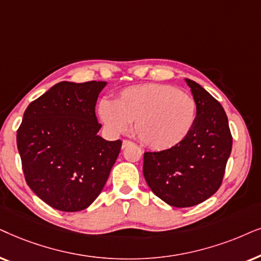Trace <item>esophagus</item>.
<instances>
[{
	"mask_svg": "<svg viewBox=\"0 0 261 261\" xmlns=\"http://www.w3.org/2000/svg\"><path fill=\"white\" fill-rule=\"evenodd\" d=\"M131 144H133V142H131V141L124 140V141H123V144H121V148H123V149H125V148H126V147H128V145H131Z\"/></svg>",
	"mask_w": 261,
	"mask_h": 261,
	"instance_id": "esophagus-1",
	"label": "esophagus"
}]
</instances>
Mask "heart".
I'll use <instances>...</instances> for the list:
<instances>
[{
    "mask_svg": "<svg viewBox=\"0 0 261 261\" xmlns=\"http://www.w3.org/2000/svg\"><path fill=\"white\" fill-rule=\"evenodd\" d=\"M98 111L111 134L126 133L134 123L142 143L154 150H166L189 136L197 107L190 95L175 87L148 83L127 87L114 101L101 100Z\"/></svg>",
    "mask_w": 261,
    "mask_h": 261,
    "instance_id": "1",
    "label": "heart"
}]
</instances>
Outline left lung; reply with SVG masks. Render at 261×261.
<instances>
[{"label":"left lung","mask_w":261,"mask_h":261,"mask_svg":"<svg viewBox=\"0 0 261 261\" xmlns=\"http://www.w3.org/2000/svg\"><path fill=\"white\" fill-rule=\"evenodd\" d=\"M196 102V121L185 140L171 149L144 152L143 174L165 203L190 207L220 189L232 138L223 107L209 92L185 79Z\"/></svg>","instance_id":"obj_1"}]
</instances>
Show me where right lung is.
<instances>
[{
	"mask_svg": "<svg viewBox=\"0 0 261 261\" xmlns=\"http://www.w3.org/2000/svg\"><path fill=\"white\" fill-rule=\"evenodd\" d=\"M107 82L56 83L23 113L17 150L30 189L55 209L88 207L105 186L121 141H106L95 116Z\"/></svg>",
	"mask_w": 261,
	"mask_h": 261,
	"instance_id": "right-lung-1",
	"label": "right lung"
}]
</instances>
